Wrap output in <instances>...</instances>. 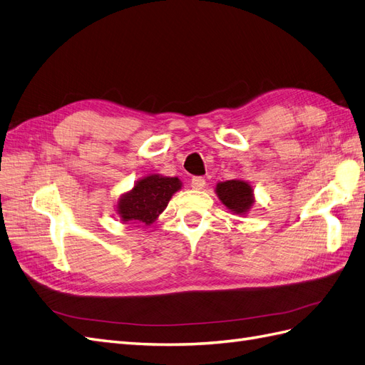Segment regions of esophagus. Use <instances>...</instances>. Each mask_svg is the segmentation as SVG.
<instances>
[{
  "instance_id": "34e87169",
  "label": "esophagus",
  "mask_w": 365,
  "mask_h": 365,
  "mask_svg": "<svg viewBox=\"0 0 365 365\" xmlns=\"http://www.w3.org/2000/svg\"><path fill=\"white\" fill-rule=\"evenodd\" d=\"M190 185L195 190H201L205 187V180L202 178V176H195V178H192V181H190Z\"/></svg>"
}]
</instances>
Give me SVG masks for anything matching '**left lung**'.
<instances>
[{"label":"left lung","mask_w":365,"mask_h":365,"mask_svg":"<svg viewBox=\"0 0 365 365\" xmlns=\"http://www.w3.org/2000/svg\"><path fill=\"white\" fill-rule=\"evenodd\" d=\"M219 200L235 213H247L252 205V189L251 185L240 180H230L219 182L216 187Z\"/></svg>","instance_id":"obj_1"}]
</instances>
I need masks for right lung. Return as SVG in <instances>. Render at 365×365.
I'll list each match as a JSON object with an SVG mask.
<instances>
[{
	"label": "right lung",
	"instance_id": "add662e5",
	"mask_svg": "<svg viewBox=\"0 0 365 365\" xmlns=\"http://www.w3.org/2000/svg\"><path fill=\"white\" fill-rule=\"evenodd\" d=\"M181 189L178 178L150 175L140 180L134 189L120 197L118 215L120 219L129 224L150 225L163 210L168 207L175 192Z\"/></svg>",
	"mask_w": 365,
	"mask_h": 365
}]
</instances>
